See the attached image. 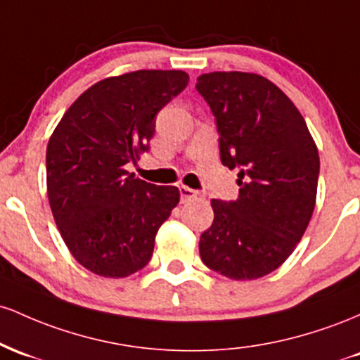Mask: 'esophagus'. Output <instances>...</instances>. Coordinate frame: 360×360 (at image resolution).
Masks as SVG:
<instances>
[{
  "label": "esophagus",
  "instance_id": "1",
  "mask_svg": "<svg viewBox=\"0 0 360 360\" xmlns=\"http://www.w3.org/2000/svg\"><path fill=\"white\" fill-rule=\"evenodd\" d=\"M179 191H180L181 202H188V200H192V199H202V197H204L199 191H193V188L185 187V185H180Z\"/></svg>",
  "mask_w": 360,
  "mask_h": 360
}]
</instances>
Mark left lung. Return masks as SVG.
<instances>
[{
    "label": "left lung",
    "instance_id": "obj_1",
    "mask_svg": "<svg viewBox=\"0 0 360 360\" xmlns=\"http://www.w3.org/2000/svg\"><path fill=\"white\" fill-rule=\"evenodd\" d=\"M195 88L216 117L221 161L240 169L238 199L211 200L214 221L200 234V258L221 276L253 281L281 267L308 228L316 144L296 105L264 76L207 72Z\"/></svg>",
    "mask_w": 360,
    "mask_h": 360
}]
</instances>
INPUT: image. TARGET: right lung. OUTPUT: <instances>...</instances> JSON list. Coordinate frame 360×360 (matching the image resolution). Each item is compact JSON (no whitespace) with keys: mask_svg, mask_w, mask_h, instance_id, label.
I'll return each mask as SVG.
<instances>
[{"mask_svg":"<svg viewBox=\"0 0 360 360\" xmlns=\"http://www.w3.org/2000/svg\"><path fill=\"white\" fill-rule=\"evenodd\" d=\"M188 84L185 71L105 78L76 98L47 144V195L71 255L102 277H127L151 260L176 187L136 179L126 165L149 149L161 108Z\"/></svg>","mask_w":360,"mask_h":360,"instance_id":"add662e5","label":"right lung"}]
</instances>
